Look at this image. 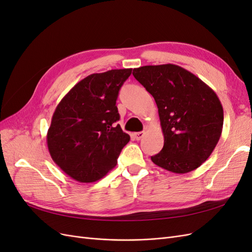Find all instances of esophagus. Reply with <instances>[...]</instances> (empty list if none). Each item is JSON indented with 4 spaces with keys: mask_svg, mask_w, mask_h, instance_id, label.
Returning a JSON list of instances; mask_svg holds the SVG:
<instances>
[{
    "mask_svg": "<svg viewBox=\"0 0 252 252\" xmlns=\"http://www.w3.org/2000/svg\"><path fill=\"white\" fill-rule=\"evenodd\" d=\"M133 135H134V139L135 140H141L143 136H144V132L143 131H140V132H135V133H133Z\"/></svg>",
    "mask_w": 252,
    "mask_h": 252,
    "instance_id": "34e87169",
    "label": "esophagus"
}]
</instances>
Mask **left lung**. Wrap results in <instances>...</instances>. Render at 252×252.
Masks as SVG:
<instances>
[{"label": "left lung", "instance_id": "left-lung-1", "mask_svg": "<svg viewBox=\"0 0 252 252\" xmlns=\"http://www.w3.org/2000/svg\"><path fill=\"white\" fill-rule=\"evenodd\" d=\"M132 74L154 96L161 122L164 146L151 161L174 173L196 169L222 134L224 111L217 94L174 64L134 68Z\"/></svg>", "mask_w": 252, "mask_h": 252}]
</instances>
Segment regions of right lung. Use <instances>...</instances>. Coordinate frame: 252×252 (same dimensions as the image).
Here are the masks:
<instances>
[{
	"label": "right lung",
	"instance_id": "right-lung-1",
	"mask_svg": "<svg viewBox=\"0 0 252 252\" xmlns=\"http://www.w3.org/2000/svg\"><path fill=\"white\" fill-rule=\"evenodd\" d=\"M131 68L93 73L68 91L53 112L47 131L49 154L73 180L93 183L114 166L130 140L116 125L119 90Z\"/></svg>",
	"mask_w": 252,
	"mask_h": 252
}]
</instances>
